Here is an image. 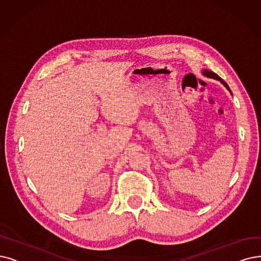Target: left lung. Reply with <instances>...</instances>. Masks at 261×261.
Returning <instances> with one entry per match:
<instances>
[{
	"label": "left lung",
	"mask_w": 261,
	"mask_h": 261,
	"mask_svg": "<svg viewBox=\"0 0 261 261\" xmlns=\"http://www.w3.org/2000/svg\"><path fill=\"white\" fill-rule=\"evenodd\" d=\"M202 74L205 76V77H207V78H213V79H216V80H218V81H221V83L223 86H225V88L231 93V91H230V89H229V87H228V85L227 83L220 77L218 76L217 74H215L214 71H212V70H209V69H203L202 70ZM231 95H232V93H231Z\"/></svg>",
	"instance_id": "left-lung-1"
}]
</instances>
